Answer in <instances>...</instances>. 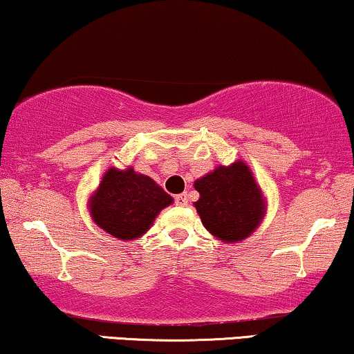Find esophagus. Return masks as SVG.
I'll return each instance as SVG.
<instances>
[{
	"mask_svg": "<svg viewBox=\"0 0 354 354\" xmlns=\"http://www.w3.org/2000/svg\"><path fill=\"white\" fill-rule=\"evenodd\" d=\"M176 205L177 206H187L188 205V196L185 193H180V195L176 196Z\"/></svg>",
	"mask_w": 354,
	"mask_h": 354,
	"instance_id": "esophagus-1",
	"label": "esophagus"
}]
</instances>
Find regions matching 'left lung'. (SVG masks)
<instances>
[{"label": "left lung", "mask_w": 354, "mask_h": 354, "mask_svg": "<svg viewBox=\"0 0 354 354\" xmlns=\"http://www.w3.org/2000/svg\"><path fill=\"white\" fill-rule=\"evenodd\" d=\"M195 188L200 192L195 207L203 225L225 243L250 236L263 219V193L245 162L219 166L198 178Z\"/></svg>", "instance_id": "1"}]
</instances>
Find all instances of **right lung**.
<instances>
[{
	"label": "right lung",
	"mask_w": 354,
	"mask_h": 354,
	"mask_svg": "<svg viewBox=\"0 0 354 354\" xmlns=\"http://www.w3.org/2000/svg\"><path fill=\"white\" fill-rule=\"evenodd\" d=\"M172 198L153 178L127 171L109 169L90 201V212L101 229L115 239L133 240L151 227L154 217Z\"/></svg>",
	"instance_id": "obj_1"
}]
</instances>
